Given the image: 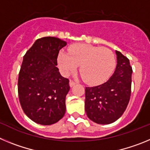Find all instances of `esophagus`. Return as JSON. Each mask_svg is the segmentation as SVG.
<instances>
[{"instance_id": "1", "label": "esophagus", "mask_w": 150, "mask_h": 150, "mask_svg": "<svg viewBox=\"0 0 150 150\" xmlns=\"http://www.w3.org/2000/svg\"><path fill=\"white\" fill-rule=\"evenodd\" d=\"M75 85H76V83H75V82L73 81V80H70V86L73 87Z\"/></svg>"}]
</instances>
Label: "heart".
Segmentation results:
<instances>
[{
    "instance_id": "b5f03b06",
    "label": "heart",
    "mask_w": 150,
    "mask_h": 150,
    "mask_svg": "<svg viewBox=\"0 0 150 150\" xmlns=\"http://www.w3.org/2000/svg\"><path fill=\"white\" fill-rule=\"evenodd\" d=\"M57 60L64 74L75 71L80 64L79 71L84 81L88 84L105 81L116 66V57L112 50L84 43L72 45L68 52H60Z\"/></svg>"
}]
</instances>
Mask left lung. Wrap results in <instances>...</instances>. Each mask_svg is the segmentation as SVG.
Returning <instances> with one entry per match:
<instances>
[{
  "mask_svg": "<svg viewBox=\"0 0 150 150\" xmlns=\"http://www.w3.org/2000/svg\"><path fill=\"white\" fill-rule=\"evenodd\" d=\"M117 64L106 83L86 87L85 110L89 120L97 124L107 125L121 117L131 96L132 68L128 58L116 51Z\"/></svg>",
  "mask_w": 150,
  "mask_h": 150,
  "instance_id": "8db88e82",
  "label": "left lung"
}]
</instances>
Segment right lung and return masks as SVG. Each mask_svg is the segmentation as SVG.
<instances>
[{
  "instance_id": "add662e5",
  "label": "right lung",
  "mask_w": 150,
  "mask_h": 150,
  "mask_svg": "<svg viewBox=\"0 0 150 150\" xmlns=\"http://www.w3.org/2000/svg\"><path fill=\"white\" fill-rule=\"evenodd\" d=\"M66 45L65 41L54 37L40 38L23 57L18 98L24 112L38 124H55L65 113L69 80L56 66L59 50Z\"/></svg>"
}]
</instances>
